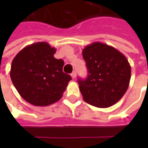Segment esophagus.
<instances>
[{
    "instance_id": "obj_1",
    "label": "esophagus",
    "mask_w": 148,
    "mask_h": 148,
    "mask_svg": "<svg viewBox=\"0 0 148 148\" xmlns=\"http://www.w3.org/2000/svg\"><path fill=\"white\" fill-rule=\"evenodd\" d=\"M76 77H77V73H76L75 71H74V72L71 74V77H72L73 79H74V78H75Z\"/></svg>"
}]
</instances>
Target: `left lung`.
<instances>
[{"label":"left lung","instance_id":"1","mask_svg":"<svg viewBox=\"0 0 148 148\" xmlns=\"http://www.w3.org/2000/svg\"><path fill=\"white\" fill-rule=\"evenodd\" d=\"M88 69L86 80L78 79L84 101L97 108H108L126 93L131 66L126 57L113 47L94 42L82 50Z\"/></svg>","mask_w":148,"mask_h":148}]
</instances>
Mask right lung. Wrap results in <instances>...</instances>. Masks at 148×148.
<instances>
[{"label":"right lung","instance_id":"add662e5","mask_svg":"<svg viewBox=\"0 0 148 148\" xmlns=\"http://www.w3.org/2000/svg\"><path fill=\"white\" fill-rule=\"evenodd\" d=\"M48 42L25 47L12 62L10 77L20 95L36 106H47L61 99L71 77L64 74V62L54 57Z\"/></svg>","mask_w":148,"mask_h":148}]
</instances>
